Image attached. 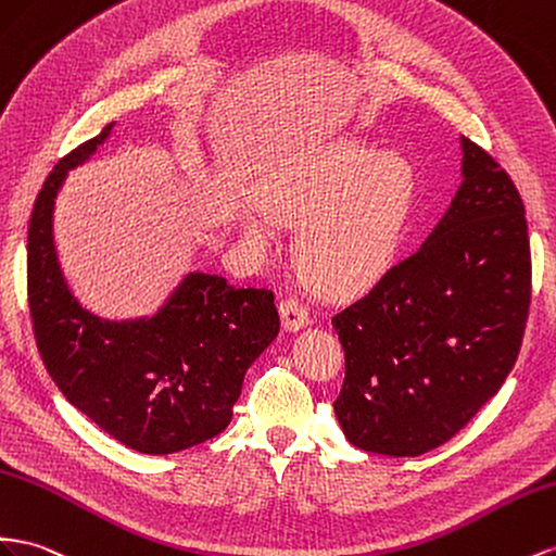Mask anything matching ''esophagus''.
<instances>
[{
    "mask_svg": "<svg viewBox=\"0 0 556 556\" xmlns=\"http://www.w3.org/2000/svg\"><path fill=\"white\" fill-rule=\"evenodd\" d=\"M280 315H282V327L288 329V332H296V329H302L311 320L308 308L302 302H299L296 296L282 299V302H280Z\"/></svg>",
    "mask_w": 556,
    "mask_h": 556,
    "instance_id": "1",
    "label": "esophagus"
}]
</instances>
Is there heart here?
Listing matches in <instances>:
<instances>
[{
	"label": "heart",
	"mask_w": 556,
	"mask_h": 556,
	"mask_svg": "<svg viewBox=\"0 0 556 556\" xmlns=\"http://www.w3.org/2000/svg\"><path fill=\"white\" fill-rule=\"evenodd\" d=\"M414 175L407 161L359 142H339L306 161L268 173L262 205L238 222L252 236H268L271 215L299 224L294 264L313 288L332 294L363 290L393 260L407 222Z\"/></svg>",
	"instance_id": "obj_1"
}]
</instances>
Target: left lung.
<instances>
[{
    "label": "left lung",
    "mask_w": 556,
    "mask_h": 556,
    "mask_svg": "<svg viewBox=\"0 0 556 556\" xmlns=\"http://www.w3.org/2000/svg\"><path fill=\"white\" fill-rule=\"evenodd\" d=\"M463 185L426 243L332 315L346 355L334 414L371 454L421 456L498 393L531 306L523 203L501 163L468 138Z\"/></svg>",
    "instance_id": "obj_1"
}]
</instances>
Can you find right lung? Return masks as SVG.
<instances>
[{
    "label": "right lung",
    "instance_id": "right-lung-1",
    "mask_svg": "<svg viewBox=\"0 0 556 556\" xmlns=\"http://www.w3.org/2000/svg\"><path fill=\"white\" fill-rule=\"evenodd\" d=\"M112 130L55 163L27 229V304L43 367L74 407L140 454H175L229 426L248 367L280 332L276 294L191 274L154 318L108 323L84 311L55 260L53 199L70 168Z\"/></svg>",
    "mask_w": 556,
    "mask_h": 556
}]
</instances>
